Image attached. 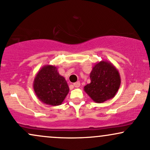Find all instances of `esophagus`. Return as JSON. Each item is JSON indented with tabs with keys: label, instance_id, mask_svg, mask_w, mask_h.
Masks as SVG:
<instances>
[{
	"label": "esophagus",
	"instance_id": "esophagus-1",
	"mask_svg": "<svg viewBox=\"0 0 150 150\" xmlns=\"http://www.w3.org/2000/svg\"><path fill=\"white\" fill-rule=\"evenodd\" d=\"M73 86L75 87H79L80 86V82H75V83H74L73 84Z\"/></svg>",
	"mask_w": 150,
	"mask_h": 150
}]
</instances>
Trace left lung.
<instances>
[{"label": "left lung", "instance_id": "1", "mask_svg": "<svg viewBox=\"0 0 150 150\" xmlns=\"http://www.w3.org/2000/svg\"><path fill=\"white\" fill-rule=\"evenodd\" d=\"M91 82L84 90L96 103H103L115 97L120 85L118 70L111 62L101 61L94 65L90 73Z\"/></svg>", "mask_w": 150, "mask_h": 150}]
</instances>
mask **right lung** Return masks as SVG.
Here are the masks:
<instances>
[{"mask_svg": "<svg viewBox=\"0 0 150 150\" xmlns=\"http://www.w3.org/2000/svg\"><path fill=\"white\" fill-rule=\"evenodd\" d=\"M33 88L36 96L42 103L58 106L69 92L65 77L61 76L55 65H44L34 77Z\"/></svg>", "mask_w": 150, "mask_h": 150, "instance_id": "right-lung-1", "label": "right lung"}]
</instances>
